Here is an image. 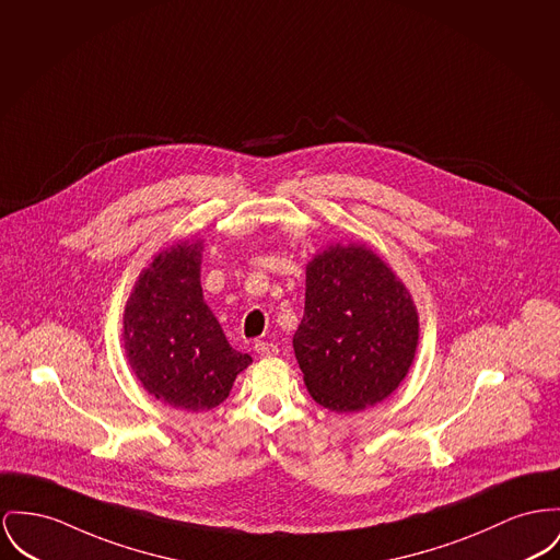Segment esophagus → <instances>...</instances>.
<instances>
[{
    "instance_id": "esophagus-1",
    "label": "esophagus",
    "mask_w": 560,
    "mask_h": 560,
    "mask_svg": "<svg viewBox=\"0 0 560 560\" xmlns=\"http://www.w3.org/2000/svg\"><path fill=\"white\" fill-rule=\"evenodd\" d=\"M255 350L259 357H276L278 354V346L271 341H257Z\"/></svg>"
}]
</instances>
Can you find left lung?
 Instances as JSON below:
<instances>
[{
	"mask_svg": "<svg viewBox=\"0 0 560 560\" xmlns=\"http://www.w3.org/2000/svg\"><path fill=\"white\" fill-rule=\"evenodd\" d=\"M418 346L410 291L365 244H334L305 267L293 348L312 399L346 413L384 401Z\"/></svg>",
	"mask_w": 560,
	"mask_h": 560,
	"instance_id": "8db88e82",
	"label": "left lung"
}]
</instances>
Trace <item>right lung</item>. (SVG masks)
<instances>
[{
    "label": "right lung",
    "instance_id": "right-lung-1",
    "mask_svg": "<svg viewBox=\"0 0 560 560\" xmlns=\"http://www.w3.org/2000/svg\"><path fill=\"white\" fill-rule=\"evenodd\" d=\"M201 240L159 253L140 273L122 314L125 357L150 395L172 408H217L253 359L233 350L206 305Z\"/></svg>",
    "mask_w": 560,
    "mask_h": 560
}]
</instances>
